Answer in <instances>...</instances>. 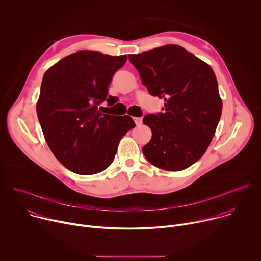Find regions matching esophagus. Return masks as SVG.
Segmentation results:
<instances>
[{"label":"esophagus","instance_id":"1","mask_svg":"<svg viewBox=\"0 0 261 261\" xmlns=\"http://www.w3.org/2000/svg\"><path fill=\"white\" fill-rule=\"evenodd\" d=\"M133 120H134L136 126H140L142 124V119L141 118H134Z\"/></svg>","mask_w":261,"mask_h":261}]
</instances>
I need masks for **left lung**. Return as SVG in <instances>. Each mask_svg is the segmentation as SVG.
<instances>
[{
  "label": "left lung",
  "instance_id": "8db88e82",
  "mask_svg": "<svg viewBox=\"0 0 261 261\" xmlns=\"http://www.w3.org/2000/svg\"><path fill=\"white\" fill-rule=\"evenodd\" d=\"M128 57L142 85L165 102L163 114L143 118V124L152 130L150 142L142 147L143 155L167 171L188 168L207 150L222 114L213 69L175 44Z\"/></svg>",
  "mask_w": 261,
  "mask_h": 261
}]
</instances>
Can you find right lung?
<instances>
[{
    "label": "right lung",
    "instance_id": "obj_1",
    "mask_svg": "<svg viewBox=\"0 0 261 261\" xmlns=\"http://www.w3.org/2000/svg\"><path fill=\"white\" fill-rule=\"evenodd\" d=\"M126 61V55L81 50L44 74L37 116L50 151L72 172L90 175L106 169L120 140L135 127L129 116L104 115L98 109L103 101H118L107 95L108 85Z\"/></svg>",
    "mask_w": 261,
    "mask_h": 261
}]
</instances>
